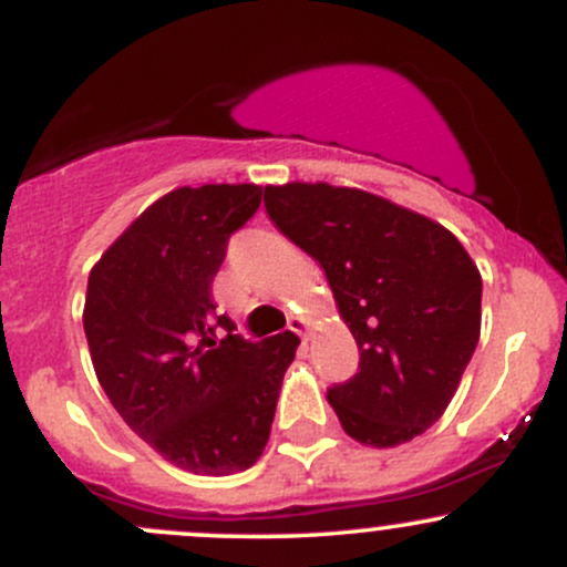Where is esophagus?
Returning a JSON list of instances; mask_svg holds the SVG:
<instances>
[{"label":"esophagus","instance_id":"esophagus-1","mask_svg":"<svg viewBox=\"0 0 567 567\" xmlns=\"http://www.w3.org/2000/svg\"><path fill=\"white\" fill-rule=\"evenodd\" d=\"M288 324H290V330H292V333H298V336H301V338L309 336V322H306L303 317H298V315H290Z\"/></svg>","mask_w":567,"mask_h":567}]
</instances>
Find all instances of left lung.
Returning <instances> with one entry per match:
<instances>
[{
  "instance_id": "left-lung-1",
  "label": "left lung",
  "mask_w": 567,
  "mask_h": 567,
  "mask_svg": "<svg viewBox=\"0 0 567 567\" xmlns=\"http://www.w3.org/2000/svg\"><path fill=\"white\" fill-rule=\"evenodd\" d=\"M269 218L324 269L360 368L328 389L349 437L394 447L451 405L480 341L483 277L445 226L330 184L266 186Z\"/></svg>"
}]
</instances>
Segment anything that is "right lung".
<instances>
[{
  "label": "right lung",
  "mask_w": 567,
  "mask_h": 567,
  "mask_svg": "<svg viewBox=\"0 0 567 567\" xmlns=\"http://www.w3.org/2000/svg\"><path fill=\"white\" fill-rule=\"evenodd\" d=\"M256 184L184 186L154 202L87 279L84 336L125 424L178 470L224 477L261 458L298 336H234L213 279L256 216ZM220 327L227 336L217 341Z\"/></svg>",
  "instance_id": "right-lung-1"
}]
</instances>
